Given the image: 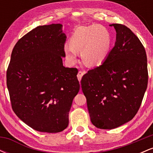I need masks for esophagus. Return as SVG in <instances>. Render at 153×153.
<instances>
[{"instance_id":"obj_1","label":"esophagus","mask_w":153,"mask_h":153,"mask_svg":"<svg viewBox=\"0 0 153 153\" xmlns=\"http://www.w3.org/2000/svg\"><path fill=\"white\" fill-rule=\"evenodd\" d=\"M84 75V73L82 71H79L78 73V75H77V77H78V79L79 81H80L81 80V78L82 77V75Z\"/></svg>"}]
</instances>
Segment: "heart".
Wrapping results in <instances>:
<instances>
[{"label": "heart", "mask_w": 153, "mask_h": 153, "mask_svg": "<svg viewBox=\"0 0 153 153\" xmlns=\"http://www.w3.org/2000/svg\"><path fill=\"white\" fill-rule=\"evenodd\" d=\"M70 45L64 46L66 60L70 64L78 61V52L88 66H97L106 60L111 50V37L105 27L98 24L79 27L70 39Z\"/></svg>", "instance_id": "1"}]
</instances>
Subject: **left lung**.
Returning a JSON list of instances; mask_svg holds the SVG:
<instances>
[{
    "mask_svg": "<svg viewBox=\"0 0 153 153\" xmlns=\"http://www.w3.org/2000/svg\"><path fill=\"white\" fill-rule=\"evenodd\" d=\"M109 26L117 32L114 47L101 65L81 79L91 122L102 129L119 127L134 118L148 82L143 44L126 26Z\"/></svg>",
    "mask_w": 153,
    "mask_h": 153,
    "instance_id": "left-lung-1",
    "label": "left lung"
}]
</instances>
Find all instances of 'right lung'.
Listing matches in <instances>:
<instances>
[{
    "mask_svg": "<svg viewBox=\"0 0 153 153\" xmlns=\"http://www.w3.org/2000/svg\"><path fill=\"white\" fill-rule=\"evenodd\" d=\"M62 25L39 26L13 47L6 83L14 113L42 132L66 129L74 97L80 90L78 69L63 66L66 35Z\"/></svg>",
    "mask_w": 153,
    "mask_h": 153,
    "instance_id": "add662e5",
    "label": "right lung"
}]
</instances>
